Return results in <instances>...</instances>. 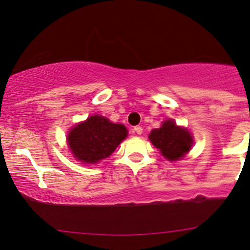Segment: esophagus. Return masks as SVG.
<instances>
[{
	"label": "esophagus",
	"instance_id": "obj_1",
	"mask_svg": "<svg viewBox=\"0 0 250 250\" xmlns=\"http://www.w3.org/2000/svg\"><path fill=\"white\" fill-rule=\"evenodd\" d=\"M134 132L136 133V134H142V132H143V128L141 127V126H135L134 127Z\"/></svg>",
	"mask_w": 250,
	"mask_h": 250
}]
</instances>
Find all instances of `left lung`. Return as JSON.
<instances>
[{
	"instance_id": "1",
	"label": "left lung",
	"mask_w": 250,
	"mask_h": 250,
	"mask_svg": "<svg viewBox=\"0 0 250 250\" xmlns=\"http://www.w3.org/2000/svg\"><path fill=\"white\" fill-rule=\"evenodd\" d=\"M150 141L162 155L168 160H177L191 149L192 136L186 128L179 127L175 123L166 121L162 127L151 131Z\"/></svg>"
}]
</instances>
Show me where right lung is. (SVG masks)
Segmentation results:
<instances>
[{
    "label": "right lung",
    "mask_w": 250,
    "mask_h": 250,
    "mask_svg": "<svg viewBox=\"0 0 250 250\" xmlns=\"http://www.w3.org/2000/svg\"><path fill=\"white\" fill-rule=\"evenodd\" d=\"M127 136L122 124H114L102 116L94 115L71 129L68 145L74 157L86 164L107 158Z\"/></svg>",
    "instance_id": "1"
}]
</instances>
